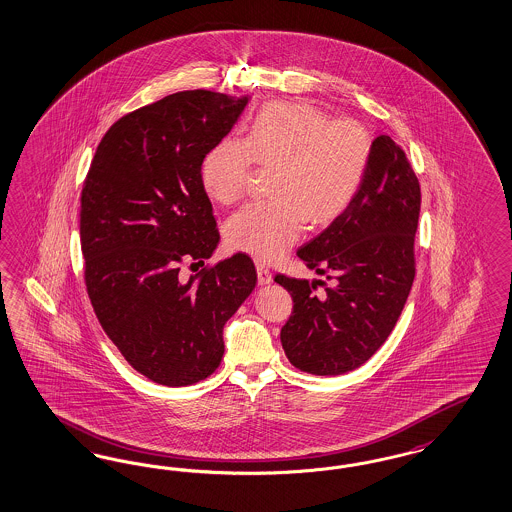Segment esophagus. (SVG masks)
Returning <instances> with one entry per match:
<instances>
[{"mask_svg": "<svg viewBox=\"0 0 512 512\" xmlns=\"http://www.w3.org/2000/svg\"><path fill=\"white\" fill-rule=\"evenodd\" d=\"M257 280L259 286H268L272 282V272L265 265H257Z\"/></svg>", "mask_w": 512, "mask_h": 512, "instance_id": "34e87169", "label": "esophagus"}]
</instances>
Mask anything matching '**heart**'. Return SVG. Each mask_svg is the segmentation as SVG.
<instances>
[{
	"label": "heart",
	"mask_w": 512,
	"mask_h": 512,
	"mask_svg": "<svg viewBox=\"0 0 512 512\" xmlns=\"http://www.w3.org/2000/svg\"><path fill=\"white\" fill-rule=\"evenodd\" d=\"M371 156V135L354 120H329L308 103H268L246 139L226 137L202 162V184L211 200L236 202L253 162L276 167L274 202L247 204L226 223V242L247 255L272 261L293 246L307 225H328L358 192Z\"/></svg>",
	"instance_id": "heart-1"
}]
</instances>
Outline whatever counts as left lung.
<instances>
[{
	"label": "left lung",
	"mask_w": 512,
	"mask_h": 512,
	"mask_svg": "<svg viewBox=\"0 0 512 512\" xmlns=\"http://www.w3.org/2000/svg\"><path fill=\"white\" fill-rule=\"evenodd\" d=\"M419 209L421 188L406 152L389 135H379L352 202L297 251L333 286L314 293L322 280L274 278L293 297L280 339L295 368L341 375L366 364L387 341L415 278Z\"/></svg>",
	"instance_id": "left-lung-1"
}]
</instances>
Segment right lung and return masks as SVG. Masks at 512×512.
<instances>
[{
	"label": "right lung",
	"mask_w": 512,
	"mask_h": 512,
	"mask_svg": "<svg viewBox=\"0 0 512 512\" xmlns=\"http://www.w3.org/2000/svg\"><path fill=\"white\" fill-rule=\"evenodd\" d=\"M249 97L181 91L114 123L83 183L85 286L123 358L165 387L219 368L223 329L257 284L246 253L188 280L221 236L202 184L205 154L223 141Z\"/></svg>",
	"instance_id": "obj_1"
}]
</instances>
